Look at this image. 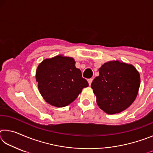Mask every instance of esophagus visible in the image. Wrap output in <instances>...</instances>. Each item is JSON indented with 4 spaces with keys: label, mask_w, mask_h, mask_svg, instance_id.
<instances>
[{
    "label": "esophagus",
    "mask_w": 153,
    "mask_h": 153,
    "mask_svg": "<svg viewBox=\"0 0 153 153\" xmlns=\"http://www.w3.org/2000/svg\"><path fill=\"white\" fill-rule=\"evenodd\" d=\"M88 84L90 86V85H91V84H92V79H88Z\"/></svg>",
    "instance_id": "esophagus-1"
}]
</instances>
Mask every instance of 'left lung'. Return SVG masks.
<instances>
[{"label": "left lung", "mask_w": 153, "mask_h": 153, "mask_svg": "<svg viewBox=\"0 0 153 153\" xmlns=\"http://www.w3.org/2000/svg\"><path fill=\"white\" fill-rule=\"evenodd\" d=\"M99 76L93 80L91 88L98 107L105 113H120L135 100L140 84V76L131 64L108 61L98 69Z\"/></svg>", "instance_id": "obj_1"}]
</instances>
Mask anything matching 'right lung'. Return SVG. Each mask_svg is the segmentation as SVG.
I'll use <instances>...</instances> for the list:
<instances>
[{
    "label": "right lung",
    "mask_w": 153,
    "mask_h": 153,
    "mask_svg": "<svg viewBox=\"0 0 153 153\" xmlns=\"http://www.w3.org/2000/svg\"><path fill=\"white\" fill-rule=\"evenodd\" d=\"M36 79L40 94L52 106L63 107L74 102L88 86L74 59L62 55L45 59L38 66Z\"/></svg>",
    "instance_id": "add662e5"
}]
</instances>
